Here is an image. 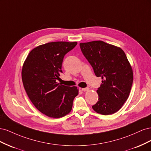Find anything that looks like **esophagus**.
<instances>
[{"instance_id":"34e87169","label":"esophagus","mask_w":151,"mask_h":151,"mask_svg":"<svg viewBox=\"0 0 151 151\" xmlns=\"http://www.w3.org/2000/svg\"><path fill=\"white\" fill-rule=\"evenodd\" d=\"M81 89H82V91H87L89 90V88H82Z\"/></svg>"}]
</instances>
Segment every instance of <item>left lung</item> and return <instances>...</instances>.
<instances>
[{
	"instance_id": "1",
	"label": "left lung",
	"mask_w": 151,
	"mask_h": 151,
	"mask_svg": "<svg viewBox=\"0 0 151 151\" xmlns=\"http://www.w3.org/2000/svg\"><path fill=\"white\" fill-rule=\"evenodd\" d=\"M80 48L95 75L102 79L97 90L98 101L93 109L104 115L116 113L129 98L134 79L125 52L103 41L81 43Z\"/></svg>"
}]
</instances>
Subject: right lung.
Masks as SVG:
<instances>
[{
  "label": "right lung",
  "mask_w": 151,
  "mask_h": 151,
  "mask_svg": "<svg viewBox=\"0 0 151 151\" xmlns=\"http://www.w3.org/2000/svg\"><path fill=\"white\" fill-rule=\"evenodd\" d=\"M77 43L50 42L29 52L22 68V81L31 101L38 110L51 118H60L69 113L73 101L79 94L77 87L57 83L65 55Z\"/></svg>",
  "instance_id": "add662e5"
}]
</instances>
